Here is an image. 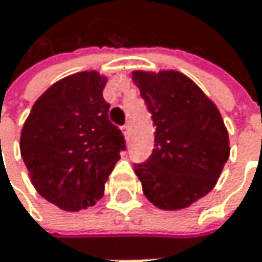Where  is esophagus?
<instances>
[{
	"instance_id": "obj_1",
	"label": "esophagus",
	"mask_w": 262,
	"mask_h": 262,
	"mask_svg": "<svg viewBox=\"0 0 262 262\" xmlns=\"http://www.w3.org/2000/svg\"><path fill=\"white\" fill-rule=\"evenodd\" d=\"M129 129H131V128H129V123H126V125L122 126V131H123V136H125V137H129Z\"/></svg>"
}]
</instances>
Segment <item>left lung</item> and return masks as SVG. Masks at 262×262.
<instances>
[{
  "instance_id": "left-lung-1",
  "label": "left lung",
  "mask_w": 262,
  "mask_h": 262,
  "mask_svg": "<svg viewBox=\"0 0 262 262\" xmlns=\"http://www.w3.org/2000/svg\"><path fill=\"white\" fill-rule=\"evenodd\" d=\"M155 128V145L134 172L150 204L182 210L214 188L229 157V137L213 101L178 71H134Z\"/></svg>"
}]
</instances>
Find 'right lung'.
I'll return each mask as SVG.
<instances>
[{
  "mask_svg": "<svg viewBox=\"0 0 262 262\" xmlns=\"http://www.w3.org/2000/svg\"><path fill=\"white\" fill-rule=\"evenodd\" d=\"M107 77L85 71L54 82L34 102L20 133V155L37 193L64 211L92 207L125 149L108 120Z\"/></svg>",
  "mask_w": 262,
  "mask_h": 262,
  "instance_id": "right-lung-1",
  "label": "right lung"
}]
</instances>
